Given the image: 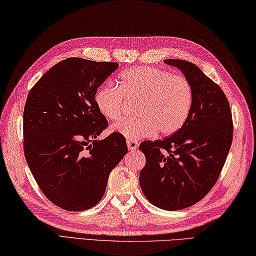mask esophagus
Wrapping results in <instances>:
<instances>
[{
  "instance_id": "1",
  "label": "esophagus",
  "mask_w": 256,
  "mask_h": 256,
  "mask_svg": "<svg viewBox=\"0 0 256 256\" xmlns=\"http://www.w3.org/2000/svg\"><path fill=\"white\" fill-rule=\"evenodd\" d=\"M127 146L129 150H136L138 148L139 144L136 142V140H132V139H127Z\"/></svg>"
}]
</instances>
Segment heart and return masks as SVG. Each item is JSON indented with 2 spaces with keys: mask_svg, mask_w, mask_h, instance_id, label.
Returning a JSON list of instances; mask_svg holds the SVG:
<instances>
[{
  "mask_svg": "<svg viewBox=\"0 0 256 256\" xmlns=\"http://www.w3.org/2000/svg\"><path fill=\"white\" fill-rule=\"evenodd\" d=\"M118 86L98 87L94 102L108 120L118 122L126 114L127 102H137L138 117L114 126L127 139L150 137L157 132L174 134L186 124L194 104V90L186 77L156 67L136 66L120 72Z\"/></svg>",
  "mask_w": 256,
  "mask_h": 256,
  "instance_id": "obj_1",
  "label": "heart"
}]
</instances>
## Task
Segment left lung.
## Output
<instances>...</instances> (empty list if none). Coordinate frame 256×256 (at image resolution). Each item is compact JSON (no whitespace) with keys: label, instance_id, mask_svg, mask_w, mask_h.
<instances>
[{"label":"left lung","instance_id":"left-lung-1","mask_svg":"<svg viewBox=\"0 0 256 256\" xmlns=\"http://www.w3.org/2000/svg\"><path fill=\"white\" fill-rule=\"evenodd\" d=\"M184 72L194 90L186 124L162 140H147L139 182L144 196L162 210L176 211L199 202L216 184L231 148L232 112L221 87L194 62L166 60Z\"/></svg>","mask_w":256,"mask_h":256}]
</instances>
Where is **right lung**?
Listing matches in <instances>:
<instances>
[{"label": "right lung", "mask_w": 256, "mask_h": 256, "mask_svg": "<svg viewBox=\"0 0 256 256\" xmlns=\"http://www.w3.org/2000/svg\"><path fill=\"white\" fill-rule=\"evenodd\" d=\"M114 62L60 60L28 92L23 114L24 154L40 189L55 206L84 211L96 206L128 147L108 126L94 95L118 68Z\"/></svg>", "instance_id": "add662e5"}]
</instances>
